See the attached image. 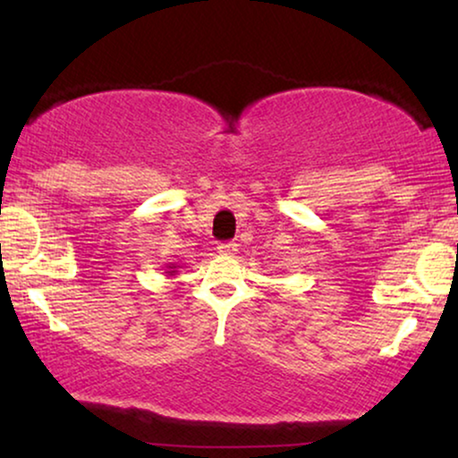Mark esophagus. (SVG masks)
Instances as JSON below:
<instances>
[{"label": "esophagus", "instance_id": "esophagus-1", "mask_svg": "<svg viewBox=\"0 0 458 458\" xmlns=\"http://www.w3.org/2000/svg\"><path fill=\"white\" fill-rule=\"evenodd\" d=\"M216 250H218V254H223V256H233V254H237V243H233V242H221L216 246Z\"/></svg>", "mask_w": 458, "mask_h": 458}]
</instances>
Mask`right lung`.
I'll use <instances>...</instances> for the list:
<instances>
[{"instance_id":"add662e5","label":"right lung","mask_w":458,"mask_h":458,"mask_svg":"<svg viewBox=\"0 0 458 458\" xmlns=\"http://www.w3.org/2000/svg\"><path fill=\"white\" fill-rule=\"evenodd\" d=\"M168 273H171V271H168Z\"/></svg>"}]
</instances>
